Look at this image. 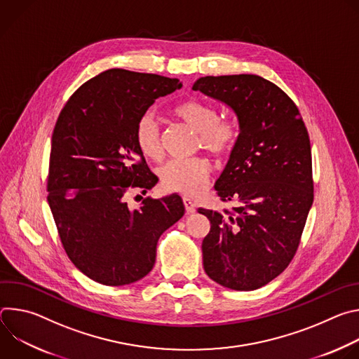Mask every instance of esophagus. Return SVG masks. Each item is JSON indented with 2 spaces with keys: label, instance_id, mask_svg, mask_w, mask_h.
<instances>
[{
  "label": "esophagus",
  "instance_id": "obj_1",
  "mask_svg": "<svg viewBox=\"0 0 359 359\" xmlns=\"http://www.w3.org/2000/svg\"><path fill=\"white\" fill-rule=\"evenodd\" d=\"M183 204H184V209L187 213H193L196 209H194V203L191 198L189 197H183Z\"/></svg>",
  "mask_w": 359,
  "mask_h": 359
}]
</instances>
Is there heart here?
Segmentation results:
<instances>
[{
	"mask_svg": "<svg viewBox=\"0 0 359 359\" xmlns=\"http://www.w3.org/2000/svg\"><path fill=\"white\" fill-rule=\"evenodd\" d=\"M173 115L187 128L196 132V146L206 149L217 159L227 158L234 150L240 126L234 119L219 118V109L198 99H190L177 105ZM135 142L142 155L149 161L159 162L163 158V144L159 125L146 114L135 126ZM212 166L206 158L173 159L161 168V184L163 190L183 196H196L206 187Z\"/></svg>",
	"mask_w": 359,
	"mask_h": 359,
	"instance_id": "heart-1",
	"label": "heart"
}]
</instances>
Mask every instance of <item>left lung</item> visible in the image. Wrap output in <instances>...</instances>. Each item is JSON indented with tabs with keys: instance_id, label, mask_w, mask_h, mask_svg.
Segmentation results:
<instances>
[{
	"instance_id": "obj_1",
	"label": "left lung",
	"mask_w": 359,
	"mask_h": 359,
	"mask_svg": "<svg viewBox=\"0 0 359 359\" xmlns=\"http://www.w3.org/2000/svg\"><path fill=\"white\" fill-rule=\"evenodd\" d=\"M193 90L222 100L238 118L240 137L216 182L223 213L198 209L210 222L203 267L217 284L257 290L294 259L314 201L310 136L292 99L251 74L204 76Z\"/></svg>"
}]
</instances>
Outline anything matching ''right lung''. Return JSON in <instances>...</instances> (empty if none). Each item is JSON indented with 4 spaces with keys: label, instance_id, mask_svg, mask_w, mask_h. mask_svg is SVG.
<instances>
[{
    "label": "right lung",
    "instance_id": "add662e5",
    "mask_svg": "<svg viewBox=\"0 0 359 359\" xmlns=\"http://www.w3.org/2000/svg\"><path fill=\"white\" fill-rule=\"evenodd\" d=\"M179 79L108 69L78 88L50 142L48 204L75 267L104 285H126L150 273L159 237L184 215L182 197H146L130 209L126 193L158 183L135 142V126Z\"/></svg>",
    "mask_w": 359,
    "mask_h": 359
}]
</instances>
